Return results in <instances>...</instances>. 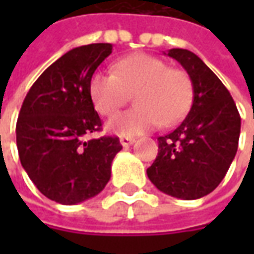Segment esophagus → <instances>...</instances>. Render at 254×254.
I'll list each match as a JSON object with an SVG mask.
<instances>
[{
	"label": "esophagus",
	"instance_id": "1",
	"mask_svg": "<svg viewBox=\"0 0 254 254\" xmlns=\"http://www.w3.org/2000/svg\"><path fill=\"white\" fill-rule=\"evenodd\" d=\"M134 141L135 140L132 137H120V142H122L123 147H130Z\"/></svg>",
	"mask_w": 254,
	"mask_h": 254
}]
</instances>
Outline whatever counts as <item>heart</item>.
Returning a JSON list of instances; mask_svg holds the SVG:
<instances>
[{"label":"heart","instance_id":"b5f03b06","mask_svg":"<svg viewBox=\"0 0 254 254\" xmlns=\"http://www.w3.org/2000/svg\"><path fill=\"white\" fill-rule=\"evenodd\" d=\"M89 93L103 116H113L134 93L137 107L117 114L107 126L117 134L135 135L181 120L192 103L193 86L187 72L152 55L135 54L117 61L114 73H93Z\"/></svg>","mask_w":254,"mask_h":254}]
</instances>
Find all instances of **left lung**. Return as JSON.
Masks as SVG:
<instances>
[{
    "label": "left lung",
    "instance_id": "left-lung-1",
    "mask_svg": "<svg viewBox=\"0 0 254 254\" xmlns=\"http://www.w3.org/2000/svg\"><path fill=\"white\" fill-rule=\"evenodd\" d=\"M190 74L193 102L188 116L170 134L158 137V155L147 170L152 184L181 199L210 193L233 161L240 116L229 90L199 58L187 49H170Z\"/></svg>",
    "mask_w": 254,
    "mask_h": 254
}]
</instances>
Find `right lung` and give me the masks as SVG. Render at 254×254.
Here are the masks:
<instances>
[{
  "mask_svg": "<svg viewBox=\"0 0 254 254\" xmlns=\"http://www.w3.org/2000/svg\"><path fill=\"white\" fill-rule=\"evenodd\" d=\"M112 48L90 44L64 54L36 79L18 116L21 164L41 193L62 205H76L102 192L113 158L123 148L119 137L84 140L102 128L89 82Z\"/></svg>",
  "mask_w": 254,
  "mask_h": 254,
  "instance_id": "1",
  "label": "right lung"
}]
</instances>
